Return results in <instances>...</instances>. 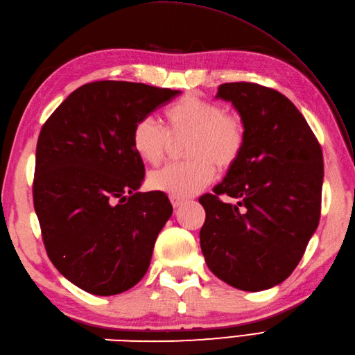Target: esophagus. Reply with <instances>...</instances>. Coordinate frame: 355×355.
Returning a JSON list of instances; mask_svg holds the SVG:
<instances>
[{"mask_svg":"<svg viewBox=\"0 0 355 355\" xmlns=\"http://www.w3.org/2000/svg\"><path fill=\"white\" fill-rule=\"evenodd\" d=\"M171 202H172L173 209H178V207H182V206H183L184 200H182V198H177V197H171Z\"/></svg>","mask_w":355,"mask_h":355,"instance_id":"34e87169","label":"esophagus"}]
</instances>
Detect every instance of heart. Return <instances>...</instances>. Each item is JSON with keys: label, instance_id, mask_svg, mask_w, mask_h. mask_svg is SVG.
<instances>
[{"label": "heart", "instance_id": "1", "mask_svg": "<svg viewBox=\"0 0 355 355\" xmlns=\"http://www.w3.org/2000/svg\"><path fill=\"white\" fill-rule=\"evenodd\" d=\"M168 131L154 119L135 123L131 143L140 160L157 166L169 153L172 140H183L184 162L172 163L149 177V186L177 198H187L214 182L216 166L227 171L244 153L247 131L243 119L218 102L186 94L164 110Z\"/></svg>", "mask_w": 355, "mask_h": 355}]
</instances>
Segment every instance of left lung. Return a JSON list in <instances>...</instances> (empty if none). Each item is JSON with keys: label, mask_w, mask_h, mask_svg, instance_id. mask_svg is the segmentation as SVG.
I'll list each match as a JSON object with an SVG mask.
<instances>
[{"label": "left lung", "mask_w": 355, "mask_h": 355, "mask_svg": "<svg viewBox=\"0 0 355 355\" xmlns=\"http://www.w3.org/2000/svg\"><path fill=\"white\" fill-rule=\"evenodd\" d=\"M216 97L236 108L247 143L214 193L200 198L206 210L201 252L221 281L244 291L267 290L293 273L319 225L322 148L305 117L273 88L230 82Z\"/></svg>", "instance_id": "1"}]
</instances>
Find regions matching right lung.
Here are the masks:
<instances>
[{
    "label": "right lung",
    "instance_id": "add662e5",
    "mask_svg": "<svg viewBox=\"0 0 355 355\" xmlns=\"http://www.w3.org/2000/svg\"><path fill=\"white\" fill-rule=\"evenodd\" d=\"M177 94L97 80L74 89L42 125L35 212L53 266L87 293H123L149 268L172 205L160 191L137 192L145 164L134 153L131 134L139 120Z\"/></svg>",
    "mask_w": 355,
    "mask_h": 355
}]
</instances>
